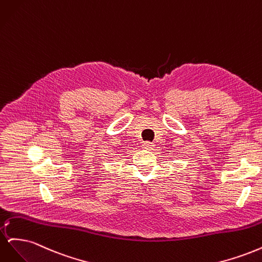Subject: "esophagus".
Listing matches in <instances>:
<instances>
[{
  "mask_svg": "<svg viewBox=\"0 0 262 262\" xmlns=\"http://www.w3.org/2000/svg\"><path fill=\"white\" fill-rule=\"evenodd\" d=\"M154 144L150 142H143V148H146L147 150H152L154 148Z\"/></svg>",
  "mask_w": 262,
  "mask_h": 262,
  "instance_id": "obj_1",
  "label": "esophagus"
}]
</instances>
